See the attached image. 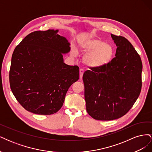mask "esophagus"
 Masks as SVG:
<instances>
[{"label": "esophagus", "mask_w": 152, "mask_h": 152, "mask_svg": "<svg viewBox=\"0 0 152 152\" xmlns=\"http://www.w3.org/2000/svg\"><path fill=\"white\" fill-rule=\"evenodd\" d=\"M79 72H80V79H82V76H83V73H84V70H83V69H80Z\"/></svg>", "instance_id": "34e87169"}]
</instances>
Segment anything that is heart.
<instances>
[{"label": "heart", "mask_w": 152, "mask_h": 152, "mask_svg": "<svg viewBox=\"0 0 152 152\" xmlns=\"http://www.w3.org/2000/svg\"><path fill=\"white\" fill-rule=\"evenodd\" d=\"M80 49L87 52L83 58L85 65L91 68H99L108 64L113 58L114 49L110 44H104L102 40L89 38L80 45ZM72 57H75L77 51L75 48L71 50Z\"/></svg>", "instance_id": "1"}]
</instances>
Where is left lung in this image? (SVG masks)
<instances>
[{
    "label": "left lung",
    "instance_id": "obj_1",
    "mask_svg": "<svg viewBox=\"0 0 152 152\" xmlns=\"http://www.w3.org/2000/svg\"><path fill=\"white\" fill-rule=\"evenodd\" d=\"M115 57L107 65L84 73L86 110L96 120L112 121L126 115L139 97L142 62L127 39L111 34Z\"/></svg>",
    "mask_w": 152,
    "mask_h": 152
}]
</instances>
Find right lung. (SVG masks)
Returning <instances> with one entry per match:
<instances>
[{
	"label": "right lung",
	"mask_w": 152,
	"mask_h": 152,
	"mask_svg": "<svg viewBox=\"0 0 152 152\" xmlns=\"http://www.w3.org/2000/svg\"><path fill=\"white\" fill-rule=\"evenodd\" d=\"M58 30L31 32L14 50L10 71L11 91L26 110L51 115L62 107L67 91L79 79V68L63 62L70 50Z\"/></svg>",
	"instance_id": "1"
}]
</instances>
